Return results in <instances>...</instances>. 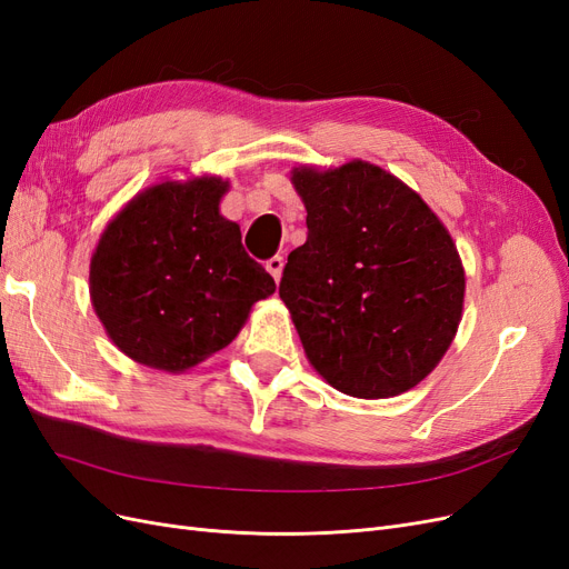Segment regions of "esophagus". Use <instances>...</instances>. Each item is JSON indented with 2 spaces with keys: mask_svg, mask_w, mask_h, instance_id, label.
<instances>
[{
  "mask_svg": "<svg viewBox=\"0 0 569 569\" xmlns=\"http://www.w3.org/2000/svg\"><path fill=\"white\" fill-rule=\"evenodd\" d=\"M266 268H268V272L272 274V280H274V282H280V278H282V268H284V258H282V256H272L270 261H266Z\"/></svg>",
  "mask_w": 569,
  "mask_h": 569,
  "instance_id": "esophagus-1",
  "label": "esophagus"
}]
</instances>
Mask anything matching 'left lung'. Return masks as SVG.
Here are the masks:
<instances>
[{"instance_id": "8db88e82", "label": "left lung", "mask_w": 569, "mask_h": 569, "mask_svg": "<svg viewBox=\"0 0 569 569\" xmlns=\"http://www.w3.org/2000/svg\"><path fill=\"white\" fill-rule=\"evenodd\" d=\"M308 237L280 299L322 380L356 399L399 396L432 372L462 318L465 268L437 213L370 161L295 166Z\"/></svg>"}]
</instances>
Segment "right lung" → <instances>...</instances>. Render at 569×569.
I'll use <instances>...</instances> for the list:
<instances>
[{
  "label": "right lung",
  "mask_w": 569,
  "mask_h": 569,
  "mask_svg": "<svg viewBox=\"0 0 569 569\" xmlns=\"http://www.w3.org/2000/svg\"><path fill=\"white\" fill-rule=\"evenodd\" d=\"M230 180H161L137 192L101 232L90 299L109 339L134 363L184 372L242 330L274 280L220 216Z\"/></svg>",
  "instance_id": "right-lung-1"
}]
</instances>
